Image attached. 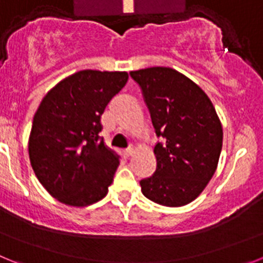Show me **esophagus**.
Returning a JSON list of instances; mask_svg holds the SVG:
<instances>
[{"instance_id": "obj_1", "label": "esophagus", "mask_w": 263, "mask_h": 263, "mask_svg": "<svg viewBox=\"0 0 263 263\" xmlns=\"http://www.w3.org/2000/svg\"><path fill=\"white\" fill-rule=\"evenodd\" d=\"M133 153H134L133 147H127L126 150L124 152V154H125V157H132V155H133Z\"/></svg>"}]
</instances>
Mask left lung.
Instances as JSON below:
<instances>
[{"label": "left lung", "mask_w": 263, "mask_h": 263, "mask_svg": "<svg viewBox=\"0 0 263 263\" xmlns=\"http://www.w3.org/2000/svg\"><path fill=\"white\" fill-rule=\"evenodd\" d=\"M142 90L153 126L157 170L139 184L152 201L166 206L191 203L212 179L222 147V127L204 90L168 67L132 71Z\"/></svg>", "instance_id": "8db88e82"}]
</instances>
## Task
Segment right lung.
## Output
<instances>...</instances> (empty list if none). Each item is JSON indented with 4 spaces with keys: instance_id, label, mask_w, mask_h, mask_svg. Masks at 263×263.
<instances>
[{
    "instance_id": "add662e5",
    "label": "right lung",
    "mask_w": 263,
    "mask_h": 263,
    "mask_svg": "<svg viewBox=\"0 0 263 263\" xmlns=\"http://www.w3.org/2000/svg\"><path fill=\"white\" fill-rule=\"evenodd\" d=\"M126 72L84 69L43 97L29 138L31 167L51 196L87 206L108 194L120 160L104 145L101 115L126 84Z\"/></svg>"
}]
</instances>
